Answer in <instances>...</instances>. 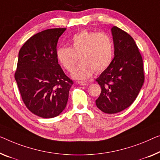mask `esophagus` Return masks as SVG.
<instances>
[{
  "label": "esophagus",
  "mask_w": 160,
  "mask_h": 160,
  "mask_svg": "<svg viewBox=\"0 0 160 160\" xmlns=\"http://www.w3.org/2000/svg\"><path fill=\"white\" fill-rule=\"evenodd\" d=\"M78 83L80 85H82V86H84V85H87L89 84V82H85V81H78Z\"/></svg>",
  "instance_id": "34e87169"
}]
</instances>
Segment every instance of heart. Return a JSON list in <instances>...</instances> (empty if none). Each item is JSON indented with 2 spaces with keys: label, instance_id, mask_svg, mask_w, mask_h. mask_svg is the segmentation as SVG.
Segmentation results:
<instances>
[{
  "label": "heart",
  "instance_id": "b5f03b06",
  "mask_svg": "<svg viewBox=\"0 0 160 160\" xmlns=\"http://www.w3.org/2000/svg\"><path fill=\"white\" fill-rule=\"evenodd\" d=\"M114 47L111 37L105 32H94L83 30L71 38L70 47L57 49L56 55L59 62L68 72H72V77L86 80L94 72H102L111 65L113 58Z\"/></svg>",
  "mask_w": 160,
  "mask_h": 160
}]
</instances>
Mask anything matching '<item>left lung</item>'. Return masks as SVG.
Here are the masks:
<instances>
[{"instance_id":"1","label":"left lung","mask_w":160,"mask_h":160,"mask_svg":"<svg viewBox=\"0 0 160 160\" xmlns=\"http://www.w3.org/2000/svg\"><path fill=\"white\" fill-rule=\"evenodd\" d=\"M112 62L96 79L101 92L95 103L104 113H116L132 105L144 81L143 60L133 38L121 28H111Z\"/></svg>"}]
</instances>
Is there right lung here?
I'll use <instances>...</instances> for the list:
<instances>
[{"instance_id": "right-lung-1", "label": "right lung", "mask_w": 160, "mask_h": 160, "mask_svg": "<svg viewBox=\"0 0 160 160\" xmlns=\"http://www.w3.org/2000/svg\"><path fill=\"white\" fill-rule=\"evenodd\" d=\"M65 28H50L32 36L18 53L15 79L25 106L44 118L65 108L73 81L58 63L57 44Z\"/></svg>"}]
</instances>
